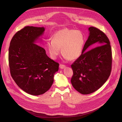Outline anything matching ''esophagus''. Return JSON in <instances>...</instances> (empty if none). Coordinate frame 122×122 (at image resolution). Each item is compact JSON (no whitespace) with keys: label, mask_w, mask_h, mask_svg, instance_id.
I'll use <instances>...</instances> for the list:
<instances>
[{"label":"esophagus","mask_w":122,"mask_h":122,"mask_svg":"<svg viewBox=\"0 0 122 122\" xmlns=\"http://www.w3.org/2000/svg\"><path fill=\"white\" fill-rule=\"evenodd\" d=\"M60 69H64V68H66V66L61 64V65H60Z\"/></svg>","instance_id":"esophagus-1"}]
</instances>
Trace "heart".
<instances>
[{"instance_id": "1", "label": "heart", "mask_w": 122, "mask_h": 122, "mask_svg": "<svg viewBox=\"0 0 122 122\" xmlns=\"http://www.w3.org/2000/svg\"><path fill=\"white\" fill-rule=\"evenodd\" d=\"M84 44V36L79 30L65 28L57 31L53 39L47 42V48L50 57L56 59L61 52L66 60L74 61L82 53Z\"/></svg>"}]
</instances>
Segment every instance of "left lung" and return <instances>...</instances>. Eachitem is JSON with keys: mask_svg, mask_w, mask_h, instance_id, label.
Listing matches in <instances>:
<instances>
[{"mask_svg": "<svg viewBox=\"0 0 122 122\" xmlns=\"http://www.w3.org/2000/svg\"><path fill=\"white\" fill-rule=\"evenodd\" d=\"M88 30L89 36L82 53L71 65L73 71L71 83L77 91L83 95L93 93L104 84L110 76L112 64V48L107 36L94 27ZM92 45L97 47L87 51Z\"/></svg>", "mask_w": 122, "mask_h": 122, "instance_id": "obj_1", "label": "left lung"}]
</instances>
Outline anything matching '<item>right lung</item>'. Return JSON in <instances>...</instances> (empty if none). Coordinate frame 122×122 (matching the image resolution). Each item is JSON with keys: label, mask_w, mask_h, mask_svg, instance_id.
<instances>
[{"label": "right lung", "mask_w": 122, "mask_h": 122, "mask_svg": "<svg viewBox=\"0 0 122 122\" xmlns=\"http://www.w3.org/2000/svg\"><path fill=\"white\" fill-rule=\"evenodd\" d=\"M45 30L44 27L26 26L14 36L9 47L10 75L21 89L31 95H40L48 91L58 70V63L38 45Z\"/></svg>", "instance_id": "add662e5"}]
</instances>
